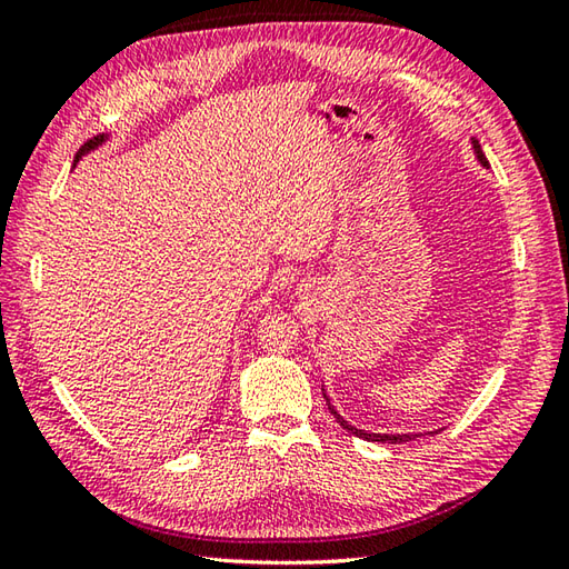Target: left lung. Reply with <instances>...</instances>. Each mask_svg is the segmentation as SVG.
<instances>
[{
    "mask_svg": "<svg viewBox=\"0 0 569 569\" xmlns=\"http://www.w3.org/2000/svg\"><path fill=\"white\" fill-rule=\"evenodd\" d=\"M471 141V149H475V156H477V161L481 163V166H489V161H487V156H485V151H481V147H479V141L471 137L469 139ZM325 401H328V408H330V413L337 418V422H340V426L347 430V432H352V435H357V438H365V440H369V442H410L413 438H418V432L416 435H410V432H401V435H389V432H369V430H359V428H355V426H349V422L337 413V408L330 403V398H328V393H325Z\"/></svg>",
    "mask_w": 569,
    "mask_h": 569,
    "instance_id": "8db88e82",
    "label": "left lung"
}]
</instances>
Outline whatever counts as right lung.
Segmentation results:
<instances>
[{
    "mask_svg": "<svg viewBox=\"0 0 569 569\" xmlns=\"http://www.w3.org/2000/svg\"><path fill=\"white\" fill-rule=\"evenodd\" d=\"M104 141H110V137H104V134H102V137H94V139H90V141H88V143H84V147H82V149L78 151V156H76V163H78V161L82 159V156H88L90 151H94V149H100ZM76 163H72V168H76Z\"/></svg>",
    "mask_w": 569,
    "mask_h": 569,
    "instance_id": "add662e5",
    "label": "right lung"
}]
</instances>
